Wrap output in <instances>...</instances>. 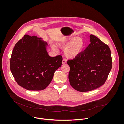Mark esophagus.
I'll use <instances>...</instances> for the list:
<instances>
[{"label":"esophagus","mask_w":124,"mask_h":124,"mask_svg":"<svg viewBox=\"0 0 124 124\" xmlns=\"http://www.w3.org/2000/svg\"><path fill=\"white\" fill-rule=\"evenodd\" d=\"M66 62V60L65 59H63L62 60V63L63 64H65Z\"/></svg>","instance_id":"obj_1"}]
</instances>
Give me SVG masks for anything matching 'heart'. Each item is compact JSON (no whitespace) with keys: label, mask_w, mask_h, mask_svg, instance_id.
<instances>
[{"label":"heart","mask_w":124,"mask_h":124,"mask_svg":"<svg viewBox=\"0 0 124 124\" xmlns=\"http://www.w3.org/2000/svg\"><path fill=\"white\" fill-rule=\"evenodd\" d=\"M58 45L61 48H65L64 53L67 58L72 59L77 57L82 51L84 42L80 38L73 37L63 39L58 42ZM52 49L53 50H57L55 45L53 46Z\"/></svg>","instance_id":"obj_1"}]
</instances>
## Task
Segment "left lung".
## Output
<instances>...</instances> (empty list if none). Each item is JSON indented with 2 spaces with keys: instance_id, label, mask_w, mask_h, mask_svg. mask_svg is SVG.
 Segmentation results:
<instances>
[{
  "instance_id": "obj_1",
  "label": "left lung",
  "mask_w": 124,
  "mask_h": 124,
  "mask_svg": "<svg viewBox=\"0 0 124 124\" xmlns=\"http://www.w3.org/2000/svg\"><path fill=\"white\" fill-rule=\"evenodd\" d=\"M90 38V43L84 51L67 61L70 85L80 92L90 91L103 85L112 69L109 46L95 36L91 34Z\"/></svg>"
}]
</instances>
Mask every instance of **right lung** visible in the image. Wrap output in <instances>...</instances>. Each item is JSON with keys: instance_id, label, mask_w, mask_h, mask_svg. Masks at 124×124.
I'll return each instance as SVG.
<instances>
[{"instance_id": "obj_1", "label": "right lung", "mask_w": 124, "mask_h": 124, "mask_svg": "<svg viewBox=\"0 0 124 124\" xmlns=\"http://www.w3.org/2000/svg\"><path fill=\"white\" fill-rule=\"evenodd\" d=\"M36 36L25 35L15 44L10 61V68L18 85L28 90L46 88L55 71L62 65L61 55L51 57L47 42Z\"/></svg>"}]
</instances>
